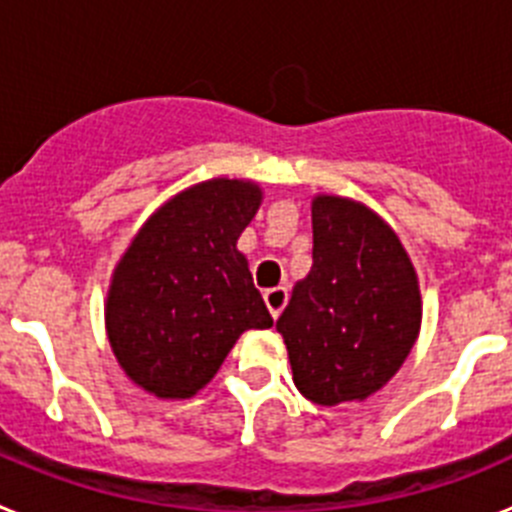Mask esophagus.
Wrapping results in <instances>:
<instances>
[{"label":"esophagus","mask_w":512,"mask_h":512,"mask_svg":"<svg viewBox=\"0 0 512 512\" xmlns=\"http://www.w3.org/2000/svg\"><path fill=\"white\" fill-rule=\"evenodd\" d=\"M264 302L269 307L271 318L277 320L282 315L284 305H287V287H271L264 292Z\"/></svg>","instance_id":"esophagus-1"}]
</instances>
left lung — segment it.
<instances>
[{
	"instance_id": "1",
	"label": "left lung",
	"mask_w": 512,
	"mask_h": 512,
	"mask_svg": "<svg viewBox=\"0 0 512 512\" xmlns=\"http://www.w3.org/2000/svg\"><path fill=\"white\" fill-rule=\"evenodd\" d=\"M420 320L418 274L395 230L361 202L315 194L310 274L277 320L302 397L333 408L379 392Z\"/></svg>"
}]
</instances>
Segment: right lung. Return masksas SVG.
Wrapping results in <instances>:
<instances>
[{"label": "right lung", "instance_id": "obj_1", "mask_svg": "<svg viewBox=\"0 0 512 512\" xmlns=\"http://www.w3.org/2000/svg\"><path fill=\"white\" fill-rule=\"evenodd\" d=\"M264 192L217 176L158 207L112 271L104 328L130 382L158 400H189L251 328H271L238 238Z\"/></svg>", "mask_w": 512, "mask_h": 512}]
</instances>
